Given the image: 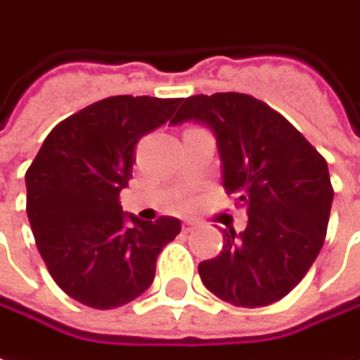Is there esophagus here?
Returning a JSON list of instances; mask_svg holds the SVG:
<instances>
[{"label":"esophagus","instance_id":"34e87169","mask_svg":"<svg viewBox=\"0 0 360 360\" xmlns=\"http://www.w3.org/2000/svg\"><path fill=\"white\" fill-rule=\"evenodd\" d=\"M181 230H183V233H188V232H193L195 230V222H183L181 224Z\"/></svg>","mask_w":360,"mask_h":360}]
</instances>
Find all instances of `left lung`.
I'll return each instance as SVG.
<instances>
[{"label": "left lung", "instance_id": "8db88e82", "mask_svg": "<svg viewBox=\"0 0 360 360\" xmlns=\"http://www.w3.org/2000/svg\"><path fill=\"white\" fill-rule=\"evenodd\" d=\"M202 122L214 132L222 183L248 210V228L222 230V251L198 265L224 302L261 308L285 298L320 253L333 187L328 162L288 120L245 93L181 99L172 124Z\"/></svg>", "mask_w": 360, "mask_h": 360}]
</instances>
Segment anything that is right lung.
Instances as JSON below:
<instances>
[{"label": "right lung", "mask_w": 360, "mask_h": 360, "mask_svg": "<svg viewBox=\"0 0 360 360\" xmlns=\"http://www.w3.org/2000/svg\"><path fill=\"white\" fill-rule=\"evenodd\" d=\"M181 99L107 97L50 130L25 173L27 216L50 276L77 302L110 310L150 288L160 251L181 222L124 214L140 138L172 119Z\"/></svg>", "instance_id": "obj_1"}]
</instances>
